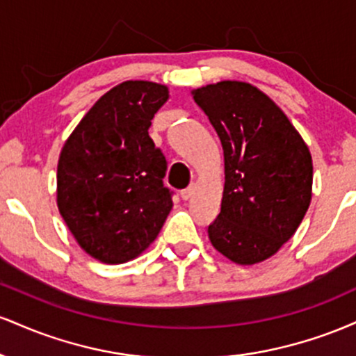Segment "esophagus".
<instances>
[{"instance_id": "34e87169", "label": "esophagus", "mask_w": 356, "mask_h": 356, "mask_svg": "<svg viewBox=\"0 0 356 356\" xmlns=\"http://www.w3.org/2000/svg\"><path fill=\"white\" fill-rule=\"evenodd\" d=\"M194 192H195V186H194V184L187 187V189H184V191L181 192V195H182L184 201H189L192 195H194Z\"/></svg>"}]
</instances>
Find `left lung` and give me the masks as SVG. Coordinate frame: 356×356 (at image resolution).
<instances>
[{
    "mask_svg": "<svg viewBox=\"0 0 356 356\" xmlns=\"http://www.w3.org/2000/svg\"><path fill=\"white\" fill-rule=\"evenodd\" d=\"M224 150L220 212L207 234L238 264L271 257L295 234L312 202L308 145L283 110L246 81L224 80L192 92Z\"/></svg>",
    "mask_w": 356,
    "mask_h": 356,
    "instance_id": "1",
    "label": "left lung"
}]
</instances>
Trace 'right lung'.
Here are the masks:
<instances>
[{
    "label": "right lung",
    "instance_id": "add662e5",
    "mask_svg": "<svg viewBox=\"0 0 356 356\" xmlns=\"http://www.w3.org/2000/svg\"><path fill=\"white\" fill-rule=\"evenodd\" d=\"M165 85L129 80L108 90L65 142L56 204L90 256L120 264L145 251L172 209L167 162L149 137Z\"/></svg>",
    "mask_w": 356,
    "mask_h": 356
}]
</instances>
